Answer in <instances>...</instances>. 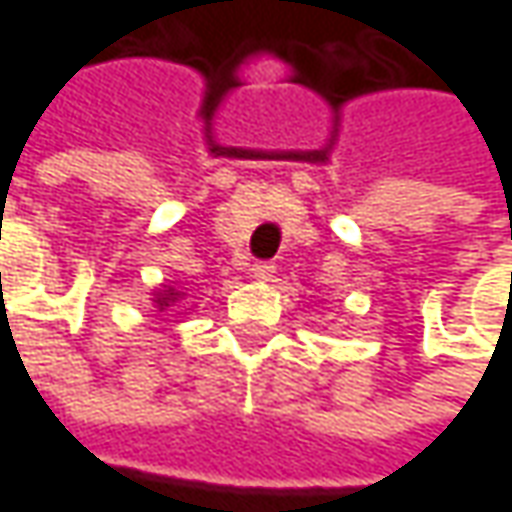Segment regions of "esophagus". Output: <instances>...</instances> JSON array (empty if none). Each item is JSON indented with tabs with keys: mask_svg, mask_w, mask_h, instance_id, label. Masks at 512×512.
Masks as SVG:
<instances>
[{
	"mask_svg": "<svg viewBox=\"0 0 512 512\" xmlns=\"http://www.w3.org/2000/svg\"><path fill=\"white\" fill-rule=\"evenodd\" d=\"M272 275H275V263L272 260H255L252 263V278L272 280Z\"/></svg>",
	"mask_w": 512,
	"mask_h": 512,
	"instance_id": "obj_1",
	"label": "esophagus"
}]
</instances>
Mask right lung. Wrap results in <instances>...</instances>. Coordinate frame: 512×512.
Instances as JSON below:
<instances>
[{"mask_svg": "<svg viewBox=\"0 0 512 512\" xmlns=\"http://www.w3.org/2000/svg\"><path fill=\"white\" fill-rule=\"evenodd\" d=\"M174 300H177V292H171V289H168V292H163V298H157V306L163 309V306H171Z\"/></svg>", "mask_w": 512, "mask_h": 512, "instance_id": "obj_1", "label": "right lung"}]
</instances>
